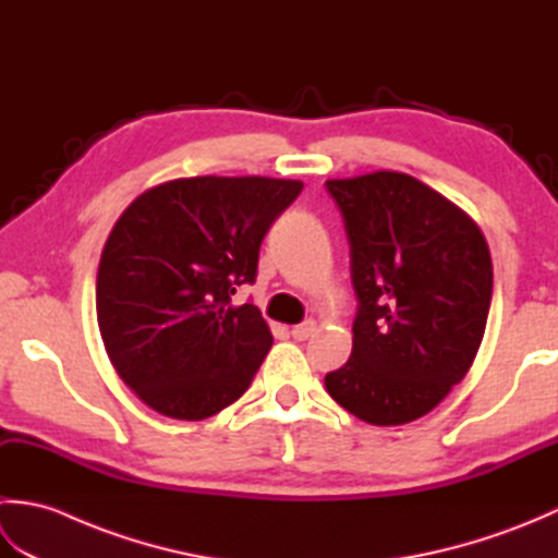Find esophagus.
Returning a JSON list of instances; mask_svg holds the SVG:
<instances>
[{"instance_id":"obj_1","label":"esophagus","mask_w":558,"mask_h":558,"mask_svg":"<svg viewBox=\"0 0 558 558\" xmlns=\"http://www.w3.org/2000/svg\"><path fill=\"white\" fill-rule=\"evenodd\" d=\"M314 322H302V324H298V326H292V338L294 340H306V338H312L314 336Z\"/></svg>"}]
</instances>
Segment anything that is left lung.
Here are the masks:
<instances>
[{
	"mask_svg": "<svg viewBox=\"0 0 558 558\" xmlns=\"http://www.w3.org/2000/svg\"><path fill=\"white\" fill-rule=\"evenodd\" d=\"M357 294L352 354L326 390L362 422L422 417L462 381L487 328L494 270L480 228L402 172L328 180Z\"/></svg>",
	"mask_w": 558,
	"mask_h": 558,
	"instance_id": "obj_1",
	"label": "left lung"
}]
</instances>
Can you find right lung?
Returning a JSON list of instances; mask_svg holds the SVG:
<instances>
[{
  "mask_svg": "<svg viewBox=\"0 0 558 558\" xmlns=\"http://www.w3.org/2000/svg\"><path fill=\"white\" fill-rule=\"evenodd\" d=\"M270 177H192L148 189L102 248L96 310L122 381L172 420H206L252 386L272 336L252 302L258 248L302 192Z\"/></svg>",
  "mask_w": 558,
  "mask_h": 558,
  "instance_id": "add662e5",
  "label": "right lung"
}]
</instances>
